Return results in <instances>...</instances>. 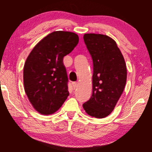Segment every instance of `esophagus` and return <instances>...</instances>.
<instances>
[{
	"instance_id": "obj_1",
	"label": "esophagus",
	"mask_w": 152,
	"mask_h": 152,
	"mask_svg": "<svg viewBox=\"0 0 152 152\" xmlns=\"http://www.w3.org/2000/svg\"><path fill=\"white\" fill-rule=\"evenodd\" d=\"M77 85H78V83H76V82H74V83H72L73 88H74V89H76V87H77Z\"/></svg>"
}]
</instances>
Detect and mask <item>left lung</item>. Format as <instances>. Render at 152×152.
Here are the masks:
<instances>
[{"label": "left lung", "instance_id": "left-lung-1", "mask_svg": "<svg viewBox=\"0 0 152 152\" xmlns=\"http://www.w3.org/2000/svg\"><path fill=\"white\" fill-rule=\"evenodd\" d=\"M85 44L93 60V92L83 104L93 117L109 116L123 93L126 82L124 58L114 40L102 34H86Z\"/></svg>", "mask_w": 152, "mask_h": 152}]
</instances>
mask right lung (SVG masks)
Instances as JSON below:
<instances>
[{"mask_svg": "<svg viewBox=\"0 0 152 152\" xmlns=\"http://www.w3.org/2000/svg\"><path fill=\"white\" fill-rule=\"evenodd\" d=\"M78 43L77 34L54 31L33 48L23 68L24 89L40 114H53L69 96L68 76L63 59Z\"/></svg>", "mask_w": 152, "mask_h": 152, "instance_id": "right-lung-1", "label": "right lung"}]
</instances>
